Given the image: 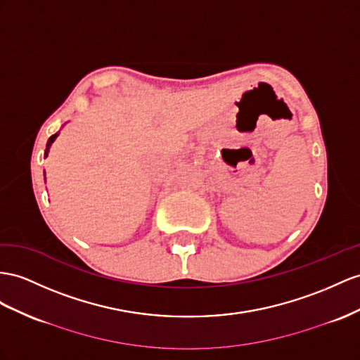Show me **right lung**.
Masks as SVG:
<instances>
[{"label": "right lung", "instance_id": "right-lung-1", "mask_svg": "<svg viewBox=\"0 0 360 360\" xmlns=\"http://www.w3.org/2000/svg\"><path fill=\"white\" fill-rule=\"evenodd\" d=\"M56 136H58V134H54V135H51L50 138H49V143H47V149H45V156L49 155V150H50V146H51V143L56 140Z\"/></svg>", "mask_w": 360, "mask_h": 360}]
</instances>
